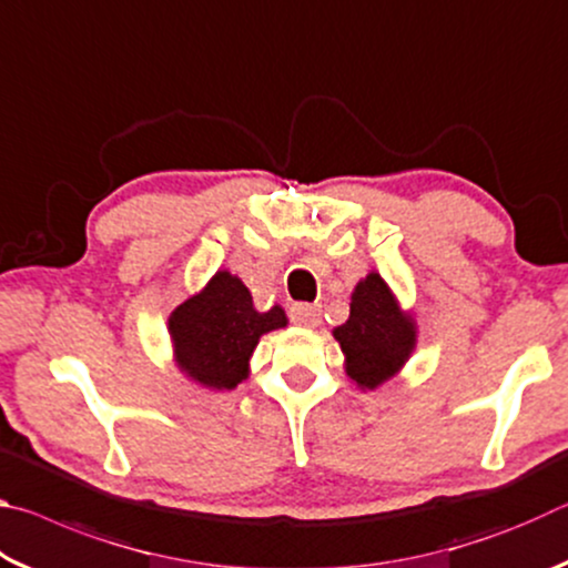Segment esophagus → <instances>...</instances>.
Here are the masks:
<instances>
[{
  "label": "esophagus",
  "mask_w": 568,
  "mask_h": 568,
  "mask_svg": "<svg viewBox=\"0 0 568 568\" xmlns=\"http://www.w3.org/2000/svg\"><path fill=\"white\" fill-rule=\"evenodd\" d=\"M291 321L295 325H303V328H315L321 323V305L295 303L291 307Z\"/></svg>",
  "instance_id": "obj_1"
}]
</instances>
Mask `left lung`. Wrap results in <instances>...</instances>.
<instances>
[{"instance_id":"left-lung-1","label":"left lung","mask_w":568,"mask_h":568,"mask_svg":"<svg viewBox=\"0 0 568 568\" xmlns=\"http://www.w3.org/2000/svg\"><path fill=\"white\" fill-rule=\"evenodd\" d=\"M345 355V373L358 388H378L396 376L416 348V323L400 311L378 273H368L351 295L348 321L333 331Z\"/></svg>"}]
</instances>
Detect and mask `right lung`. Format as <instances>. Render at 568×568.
Here are the masks:
<instances>
[{"label": "right lung", "mask_w": 568, "mask_h": 568, "mask_svg": "<svg viewBox=\"0 0 568 568\" xmlns=\"http://www.w3.org/2000/svg\"><path fill=\"white\" fill-rule=\"evenodd\" d=\"M281 305L255 311L237 275L217 271L203 291L172 311L168 331L178 368L200 386L233 390L250 376V355L261 335L285 328Z\"/></svg>", "instance_id": "1"}]
</instances>
